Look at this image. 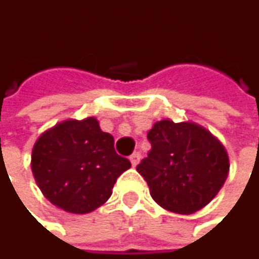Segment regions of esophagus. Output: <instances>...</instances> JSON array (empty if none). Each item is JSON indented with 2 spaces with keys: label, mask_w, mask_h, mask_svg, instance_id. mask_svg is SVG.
Returning <instances> with one entry per match:
<instances>
[{
  "label": "esophagus",
  "mask_w": 259,
  "mask_h": 259,
  "mask_svg": "<svg viewBox=\"0 0 259 259\" xmlns=\"http://www.w3.org/2000/svg\"><path fill=\"white\" fill-rule=\"evenodd\" d=\"M128 159H131V162H132L134 167H137L140 164V161H141V153L140 152H135V153L131 155V158H128Z\"/></svg>",
  "instance_id": "obj_1"
}]
</instances>
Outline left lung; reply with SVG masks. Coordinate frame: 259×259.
<instances>
[{
  "instance_id": "1",
  "label": "left lung",
  "mask_w": 259,
  "mask_h": 259,
  "mask_svg": "<svg viewBox=\"0 0 259 259\" xmlns=\"http://www.w3.org/2000/svg\"><path fill=\"white\" fill-rule=\"evenodd\" d=\"M147 140L152 150L137 170L158 205L193 214L215 197L228 178L229 159L206 128L162 119L152 127Z\"/></svg>"
}]
</instances>
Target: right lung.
<instances>
[{"label":"right lung","mask_w":259,"mask_h":259,"mask_svg":"<svg viewBox=\"0 0 259 259\" xmlns=\"http://www.w3.org/2000/svg\"><path fill=\"white\" fill-rule=\"evenodd\" d=\"M127 168L131 161L116 155L113 137L92 116L54 125L39 137L31 153L33 176L44 196L72 214L101 206Z\"/></svg>","instance_id":"right-lung-1"}]
</instances>
